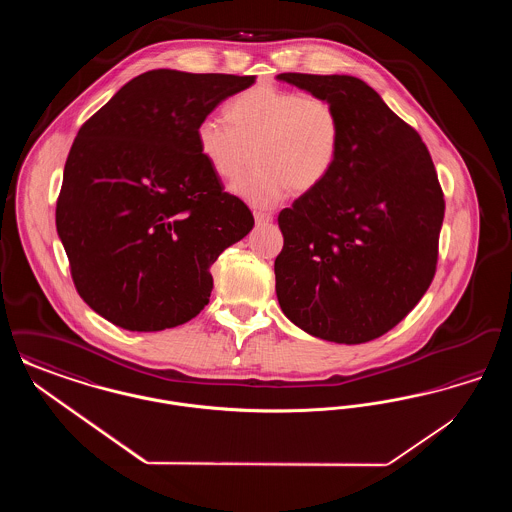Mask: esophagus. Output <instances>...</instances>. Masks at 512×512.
Listing matches in <instances>:
<instances>
[{"label": "esophagus", "instance_id": "34e87169", "mask_svg": "<svg viewBox=\"0 0 512 512\" xmlns=\"http://www.w3.org/2000/svg\"><path fill=\"white\" fill-rule=\"evenodd\" d=\"M253 217H255V224H257V226H265V224H270V222H272V215H270V213L255 211V213H253Z\"/></svg>", "mask_w": 512, "mask_h": 512}]
</instances>
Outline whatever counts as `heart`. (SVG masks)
<instances>
[{
    "instance_id": "obj_1",
    "label": "heart",
    "mask_w": 512,
    "mask_h": 512,
    "mask_svg": "<svg viewBox=\"0 0 512 512\" xmlns=\"http://www.w3.org/2000/svg\"><path fill=\"white\" fill-rule=\"evenodd\" d=\"M228 119L205 115L195 126L201 157L222 180L240 176L230 190L245 203L270 209L293 190L311 194L336 169L341 119L336 105L268 82L255 84L228 103Z\"/></svg>"
}]
</instances>
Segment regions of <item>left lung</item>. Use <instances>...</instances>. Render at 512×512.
Listing matches in <instances>:
<instances>
[{
	"instance_id": "1",
	"label": "left lung",
	"mask_w": 512,
	"mask_h": 512,
	"mask_svg": "<svg viewBox=\"0 0 512 512\" xmlns=\"http://www.w3.org/2000/svg\"><path fill=\"white\" fill-rule=\"evenodd\" d=\"M276 78L332 101L341 119L336 169L278 217V303L320 340H376L413 311L436 272L445 201L432 157L361 78Z\"/></svg>"
}]
</instances>
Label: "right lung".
<instances>
[{
  "label": "right lung",
  "mask_w": 512,
  "mask_h": 512,
  "mask_svg": "<svg viewBox=\"0 0 512 512\" xmlns=\"http://www.w3.org/2000/svg\"><path fill=\"white\" fill-rule=\"evenodd\" d=\"M255 76L147 71L84 122L55 224L80 297L130 332L197 317L220 253L253 228L201 157L195 126Z\"/></svg>",
  "instance_id": "1"
}]
</instances>
